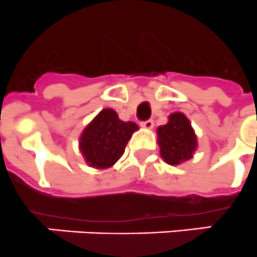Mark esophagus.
<instances>
[{
    "mask_svg": "<svg viewBox=\"0 0 257 257\" xmlns=\"http://www.w3.org/2000/svg\"><path fill=\"white\" fill-rule=\"evenodd\" d=\"M141 126L145 129H152V126H154V121H152V120H146V121H142V123H141Z\"/></svg>",
    "mask_w": 257,
    "mask_h": 257,
    "instance_id": "obj_1",
    "label": "esophagus"
}]
</instances>
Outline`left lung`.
<instances>
[{
  "instance_id": "1",
  "label": "left lung",
  "mask_w": 257,
  "mask_h": 257,
  "mask_svg": "<svg viewBox=\"0 0 257 257\" xmlns=\"http://www.w3.org/2000/svg\"><path fill=\"white\" fill-rule=\"evenodd\" d=\"M157 143L163 160L169 165H179L191 160L197 150V136L183 112H173L168 123L157 128Z\"/></svg>"
}]
</instances>
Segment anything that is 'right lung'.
Listing matches in <instances>:
<instances>
[{
	"mask_svg": "<svg viewBox=\"0 0 257 257\" xmlns=\"http://www.w3.org/2000/svg\"><path fill=\"white\" fill-rule=\"evenodd\" d=\"M138 129L133 121L120 120L112 108H103L83 129L79 151L91 168H111L123 156L126 143Z\"/></svg>",
	"mask_w": 257,
	"mask_h": 257,
	"instance_id": "1",
	"label": "right lung"
}]
</instances>
